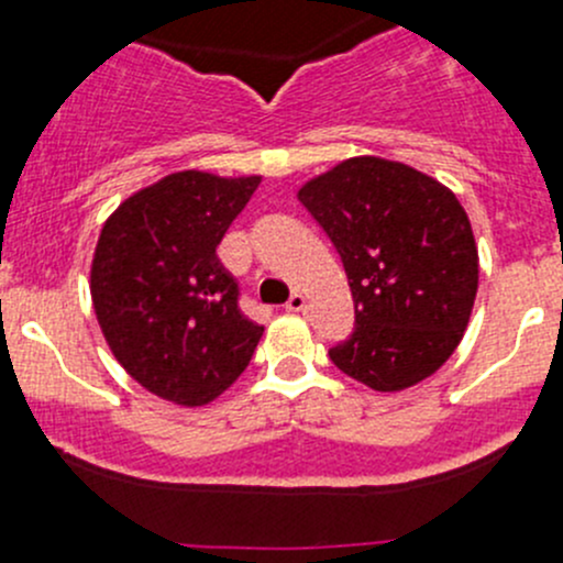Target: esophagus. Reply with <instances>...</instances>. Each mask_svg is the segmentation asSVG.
<instances>
[{
    "label": "esophagus",
    "instance_id": "34e87169",
    "mask_svg": "<svg viewBox=\"0 0 563 563\" xmlns=\"http://www.w3.org/2000/svg\"><path fill=\"white\" fill-rule=\"evenodd\" d=\"M286 310L288 313H305V310H308V297L299 291H294L291 299L286 302Z\"/></svg>",
    "mask_w": 563,
    "mask_h": 563
}]
</instances>
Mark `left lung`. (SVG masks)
<instances>
[{
    "label": "left lung",
    "mask_w": 563,
    "mask_h": 563,
    "mask_svg": "<svg viewBox=\"0 0 563 563\" xmlns=\"http://www.w3.org/2000/svg\"><path fill=\"white\" fill-rule=\"evenodd\" d=\"M299 201L327 231L354 297V332L329 349L345 376L400 391L433 376L468 327L479 255L455 192L382 157L316 176Z\"/></svg>",
    "instance_id": "1"
}]
</instances>
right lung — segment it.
<instances>
[{
    "label": "right lung",
    "instance_id": "right-lung-1",
    "mask_svg": "<svg viewBox=\"0 0 563 563\" xmlns=\"http://www.w3.org/2000/svg\"><path fill=\"white\" fill-rule=\"evenodd\" d=\"M261 176L179 172L130 196L100 231L92 302L119 365L152 395L207 406L250 365L264 327L240 310L218 245Z\"/></svg>",
    "mask_w": 563,
    "mask_h": 563
}]
</instances>
